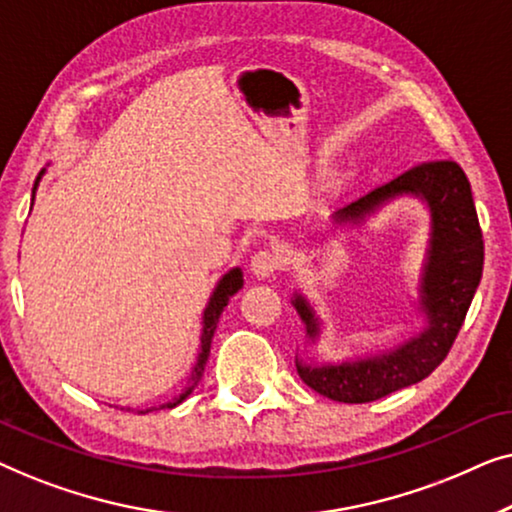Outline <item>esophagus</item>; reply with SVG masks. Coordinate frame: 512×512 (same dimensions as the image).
Instances as JSON below:
<instances>
[{"label": "esophagus", "instance_id": "1", "mask_svg": "<svg viewBox=\"0 0 512 512\" xmlns=\"http://www.w3.org/2000/svg\"><path fill=\"white\" fill-rule=\"evenodd\" d=\"M282 268V256L277 254L275 249H261L251 256V272L256 277H270L272 272H277Z\"/></svg>", "mask_w": 512, "mask_h": 512}]
</instances>
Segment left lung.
<instances>
[{"label":"left lung","instance_id":"1","mask_svg":"<svg viewBox=\"0 0 512 512\" xmlns=\"http://www.w3.org/2000/svg\"><path fill=\"white\" fill-rule=\"evenodd\" d=\"M396 195H417L429 205L431 240L422 275V310L429 319L417 338L394 352L340 366L296 363L298 375L317 394L338 403H370L429 377L457 340L468 307L482 277L485 242L464 170L454 160H429L410 167L352 205L335 212V221H363ZM293 305L305 321L307 335H319L312 307L296 293Z\"/></svg>","mask_w":512,"mask_h":512}]
</instances>
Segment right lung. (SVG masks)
Instances as JSON below:
<instances>
[{"instance_id": "add662e5", "label": "right lung", "mask_w": 512, "mask_h": 512, "mask_svg": "<svg viewBox=\"0 0 512 512\" xmlns=\"http://www.w3.org/2000/svg\"><path fill=\"white\" fill-rule=\"evenodd\" d=\"M34 191H37V181H34ZM242 282H244V279H242V270L240 268L230 270L228 275H223L219 286H216L214 293H212V298H209L205 317H202L200 356H198V363H195V368H193V373H191V380H188V387L184 389V394H179L172 403L160 405V408H174V405H179L181 401H186L188 394H191V391L198 387L200 377H202V373H205V366H207V359H209V347H212V338H214L216 324H219V317H221L223 307L228 305V300H230V296H233V293H237V291L242 289ZM142 412H151V410H142Z\"/></svg>"}]
</instances>
